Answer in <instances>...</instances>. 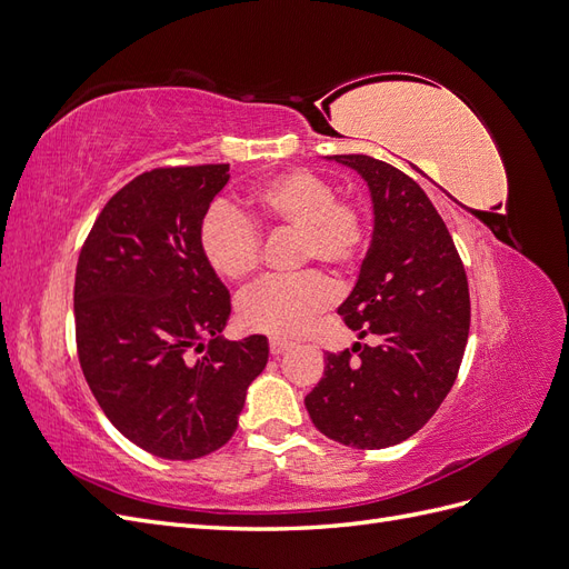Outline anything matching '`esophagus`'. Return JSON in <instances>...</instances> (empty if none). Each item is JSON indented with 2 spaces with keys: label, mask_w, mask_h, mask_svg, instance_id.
Masks as SVG:
<instances>
[{
  "label": "esophagus",
  "mask_w": 569,
  "mask_h": 569,
  "mask_svg": "<svg viewBox=\"0 0 569 569\" xmlns=\"http://www.w3.org/2000/svg\"><path fill=\"white\" fill-rule=\"evenodd\" d=\"M295 343H291L289 339H282V337H270V353L272 356H280L284 351H289Z\"/></svg>",
  "instance_id": "esophagus-1"
}]
</instances>
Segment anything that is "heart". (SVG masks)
Returning <instances> with one entry per match:
<instances>
[{
    "instance_id": "heart-1",
    "label": "heart",
    "mask_w": 569,
    "mask_h": 569,
    "mask_svg": "<svg viewBox=\"0 0 569 569\" xmlns=\"http://www.w3.org/2000/svg\"><path fill=\"white\" fill-rule=\"evenodd\" d=\"M249 209L251 220L228 206H216L201 220L203 258L222 280L242 282L261 266L263 239L256 226L297 232V263H322L337 272H349L363 261L372 237L366 206L356 197H339L330 180L306 168L282 170L253 187ZM332 301V282L311 270L258 282L239 299L237 313L253 332L291 337L308 330Z\"/></svg>"
}]
</instances>
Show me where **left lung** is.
Wrapping results in <instances>:
<instances>
[{"mask_svg":"<svg viewBox=\"0 0 569 569\" xmlns=\"http://www.w3.org/2000/svg\"><path fill=\"white\" fill-rule=\"evenodd\" d=\"M332 159L366 178L375 203L372 244L339 316L380 341L327 351L303 403L325 437L372 451L416 435L451 391L470 332V289L453 237L416 180L366 153Z\"/></svg>","mask_w":569,"mask_h":569,"instance_id":"1","label":"left lung"}]
</instances>
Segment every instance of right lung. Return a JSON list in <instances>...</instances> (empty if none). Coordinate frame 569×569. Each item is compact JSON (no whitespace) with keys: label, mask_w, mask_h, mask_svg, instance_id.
<instances>
[{"label":"right lung","mask_w":569,"mask_h":569,"mask_svg":"<svg viewBox=\"0 0 569 569\" xmlns=\"http://www.w3.org/2000/svg\"><path fill=\"white\" fill-rule=\"evenodd\" d=\"M230 163L161 166L107 201L78 256L73 311L84 380L120 435L194 460L226 446L268 339L220 341L230 291L203 258L201 220ZM212 337L199 361L200 341Z\"/></svg>","instance_id":"right-lung-1"}]
</instances>
